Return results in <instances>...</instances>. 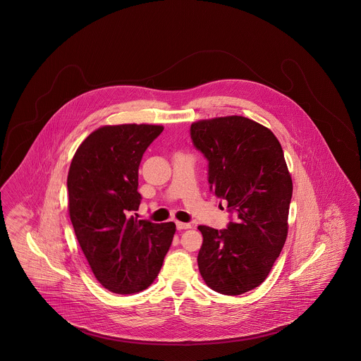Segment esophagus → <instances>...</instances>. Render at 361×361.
<instances>
[{
  "instance_id": "obj_1",
  "label": "esophagus",
  "mask_w": 361,
  "mask_h": 361,
  "mask_svg": "<svg viewBox=\"0 0 361 361\" xmlns=\"http://www.w3.org/2000/svg\"><path fill=\"white\" fill-rule=\"evenodd\" d=\"M176 228H178L179 231H183V229H189V228H191V224H190V223H182V221H176Z\"/></svg>"
}]
</instances>
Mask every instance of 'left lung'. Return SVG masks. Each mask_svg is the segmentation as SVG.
<instances>
[{"instance_id": "1", "label": "left lung", "mask_w": 361, "mask_h": 361, "mask_svg": "<svg viewBox=\"0 0 361 361\" xmlns=\"http://www.w3.org/2000/svg\"><path fill=\"white\" fill-rule=\"evenodd\" d=\"M190 135L232 216L224 229L198 227V269L213 290L242 295L265 281L286 240L293 186L284 152L267 128L238 115L194 122Z\"/></svg>"}]
</instances>
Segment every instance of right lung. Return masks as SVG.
Masks as SVG:
<instances>
[{"label":"right lung","mask_w":361,"mask_h":361,"mask_svg":"<svg viewBox=\"0 0 361 361\" xmlns=\"http://www.w3.org/2000/svg\"><path fill=\"white\" fill-rule=\"evenodd\" d=\"M163 129L135 123L99 128L78 147L68 173L77 240L97 281L119 295L152 284L175 233L173 223L133 216L142 200L137 191L142 154Z\"/></svg>","instance_id":"add662e5"}]
</instances>
